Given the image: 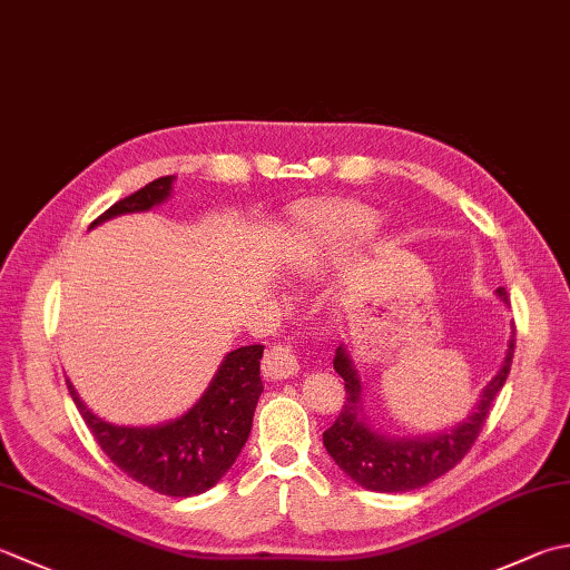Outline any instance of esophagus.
Masks as SVG:
<instances>
[{
	"label": "esophagus",
	"mask_w": 570,
	"mask_h": 570,
	"mask_svg": "<svg viewBox=\"0 0 570 570\" xmlns=\"http://www.w3.org/2000/svg\"><path fill=\"white\" fill-rule=\"evenodd\" d=\"M298 371L296 351L288 343H274L266 348L262 373L266 381H286Z\"/></svg>",
	"instance_id": "obj_1"
}]
</instances>
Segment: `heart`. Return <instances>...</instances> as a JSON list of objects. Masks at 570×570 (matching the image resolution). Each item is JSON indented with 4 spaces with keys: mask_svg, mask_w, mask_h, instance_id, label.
<instances>
[{
    "mask_svg": "<svg viewBox=\"0 0 570 570\" xmlns=\"http://www.w3.org/2000/svg\"><path fill=\"white\" fill-rule=\"evenodd\" d=\"M377 229V217L367 209H338L321 217L301 242L294 254V266L298 272H314L326 256L343 252L365 242Z\"/></svg>",
    "mask_w": 570,
    "mask_h": 570,
    "instance_id": "1",
    "label": "heart"
}]
</instances>
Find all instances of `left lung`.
Wrapping results in <instances>:
<instances>
[{
    "label": "left lung",
    "instance_id": "obj_1",
    "mask_svg": "<svg viewBox=\"0 0 570 570\" xmlns=\"http://www.w3.org/2000/svg\"><path fill=\"white\" fill-rule=\"evenodd\" d=\"M497 294L507 301L504 286L497 288ZM511 358H514V338L509 341L501 371L484 387L476 410L462 425H456L452 432L434 434V438L395 440L371 430L361 420V377L355 373L348 353L338 345L333 367L345 381V405L336 422L323 432V448L355 484L371 489V492H410V489L425 487L432 479L460 464L464 454L472 450L489 417V410L494 407L499 390L507 383Z\"/></svg>",
    "mask_w": 570,
    "mask_h": 570
}]
</instances>
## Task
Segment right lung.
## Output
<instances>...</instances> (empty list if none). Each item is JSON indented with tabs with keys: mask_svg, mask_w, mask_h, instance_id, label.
Instances as JSON below:
<instances>
[{
	"mask_svg": "<svg viewBox=\"0 0 570 570\" xmlns=\"http://www.w3.org/2000/svg\"><path fill=\"white\" fill-rule=\"evenodd\" d=\"M173 180V175L158 177L138 193L118 199L91 222V227L110 217L160 205L170 197ZM262 353L264 345L259 343L227 353L199 403L183 417L160 428L110 425L96 417L76 395L71 383H66L100 450L120 472L165 497H195L227 474L249 440L256 400L264 390L259 377Z\"/></svg>",
	"mask_w": 570,
	"mask_h": 570,
	"instance_id": "obj_1",
	"label": "right lung"
}]
</instances>
